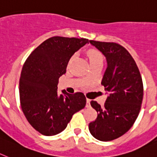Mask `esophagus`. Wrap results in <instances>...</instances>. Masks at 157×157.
I'll return each mask as SVG.
<instances>
[{
	"instance_id": "1",
	"label": "esophagus",
	"mask_w": 157,
	"mask_h": 157,
	"mask_svg": "<svg viewBox=\"0 0 157 157\" xmlns=\"http://www.w3.org/2000/svg\"><path fill=\"white\" fill-rule=\"evenodd\" d=\"M90 101H91L90 99H86V107H90Z\"/></svg>"
}]
</instances>
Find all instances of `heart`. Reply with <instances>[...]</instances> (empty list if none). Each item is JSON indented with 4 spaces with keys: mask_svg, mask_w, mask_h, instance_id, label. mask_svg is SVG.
I'll return each instance as SVG.
<instances>
[{
    "mask_svg": "<svg viewBox=\"0 0 157 157\" xmlns=\"http://www.w3.org/2000/svg\"><path fill=\"white\" fill-rule=\"evenodd\" d=\"M85 55H86L91 66L96 65V64H102L103 65V62H104V56H103V54L99 50H96V49H88V50H85ZM73 58H71L69 59L68 65H70L72 62H73Z\"/></svg>",
    "mask_w": 157,
    "mask_h": 157,
    "instance_id": "heart-1",
    "label": "heart"
}]
</instances>
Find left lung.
Returning a JSON list of instances; mask_svg holds the SVG:
<instances>
[{"label":"left lung","mask_w":157,"mask_h":157,"mask_svg":"<svg viewBox=\"0 0 157 157\" xmlns=\"http://www.w3.org/2000/svg\"><path fill=\"white\" fill-rule=\"evenodd\" d=\"M89 43L107 59L101 84L107 97L103 106L91 101L98 115L88 129L99 141H112L126 133L138 116L143 99L142 79L135 61L123 46L94 40Z\"/></svg>","instance_id":"8db88e82"}]
</instances>
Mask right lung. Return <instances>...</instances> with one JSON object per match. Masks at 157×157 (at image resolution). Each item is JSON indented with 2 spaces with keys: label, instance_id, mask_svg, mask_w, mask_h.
Wrapping results in <instances>:
<instances>
[{
  "label": "right lung",
  "instance_id": "add662e5",
  "mask_svg": "<svg viewBox=\"0 0 157 157\" xmlns=\"http://www.w3.org/2000/svg\"><path fill=\"white\" fill-rule=\"evenodd\" d=\"M86 39L54 36L44 41L26 60L20 78L22 111L31 126L45 136L63 131L72 116L84 108L82 92H58V79L69 59L88 43Z\"/></svg>",
  "mask_w": 157,
  "mask_h": 157
}]
</instances>
